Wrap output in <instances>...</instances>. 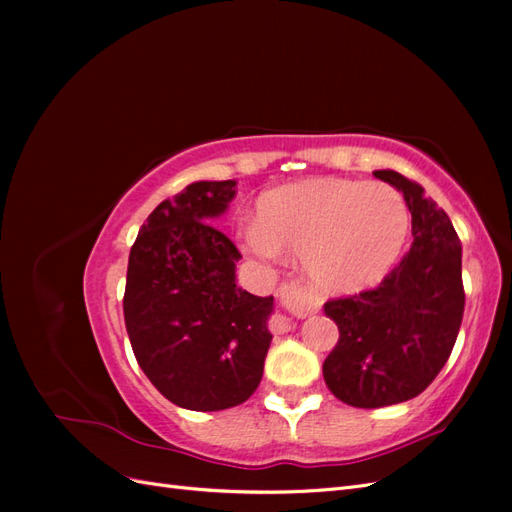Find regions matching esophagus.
<instances>
[{
  "label": "esophagus",
  "mask_w": 512,
  "mask_h": 512,
  "mask_svg": "<svg viewBox=\"0 0 512 512\" xmlns=\"http://www.w3.org/2000/svg\"><path fill=\"white\" fill-rule=\"evenodd\" d=\"M292 329V318L284 316V314H275L273 316V331L277 333H288Z\"/></svg>",
  "instance_id": "esophagus-1"
}]
</instances>
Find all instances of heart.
Masks as SVG:
<instances>
[{
  "mask_svg": "<svg viewBox=\"0 0 512 512\" xmlns=\"http://www.w3.org/2000/svg\"><path fill=\"white\" fill-rule=\"evenodd\" d=\"M408 230L406 200L391 185L320 177L262 196L243 243L267 262L282 252L301 254L309 286L346 297L384 280L404 250Z\"/></svg>",
  "mask_w": 512,
  "mask_h": 512,
  "instance_id": "obj_1",
  "label": "heart"
}]
</instances>
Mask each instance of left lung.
Masks as SVG:
<instances>
[{
    "mask_svg": "<svg viewBox=\"0 0 512 512\" xmlns=\"http://www.w3.org/2000/svg\"><path fill=\"white\" fill-rule=\"evenodd\" d=\"M404 194L412 247L374 290L324 303L339 339L322 376L354 408H384L421 395L453 352L461 327V241L421 185L395 170H374Z\"/></svg>",
    "mask_w": 512,
    "mask_h": 512,
    "instance_id": "1",
    "label": "left lung"
}]
</instances>
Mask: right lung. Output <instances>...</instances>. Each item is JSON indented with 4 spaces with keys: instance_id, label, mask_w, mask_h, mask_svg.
<instances>
[{
    "instance_id": "add662e5",
    "label": "right lung",
    "mask_w": 512,
    "mask_h": 512,
    "mask_svg": "<svg viewBox=\"0 0 512 512\" xmlns=\"http://www.w3.org/2000/svg\"><path fill=\"white\" fill-rule=\"evenodd\" d=\"M237 181H196L151 211L130 250L123 318L138 365L175 406L215 412L258 389L273 297L237 286L241 258L215 220Z\"/></svg>"
}]
</instances>
